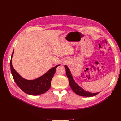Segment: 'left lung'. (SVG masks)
Here are the masks:
<instances>
[{"label":"left lung","instance_id":"left-lung-1","mask_svg":"<svg viewBox=\"0 0 121 121\" xmlns=\"http://www.w3.org/2000/svg\"><path fill=\"white\" fill-rule=\"evenodd\" d=\"M65 71H66V75L68 77L69 79V85L70 86L71 88L73 91L76 93L78 95L81 96H86V97H91L93 96H95L96 95L99 93V92L97 93H91L88 91L84 90L81 87H80L77 84L73 79L71 73L69 71V68L67 65H65Z\"/></svg>","mask_w":121,"mask_h":121}]
</instances>
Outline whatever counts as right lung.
Masks as SVG:
<instances>
[{"mask_svg":"<svg viewBox=\"0 0 121 121\" xmlns=\"http://www.w3.org/2000/svg\"><path fill=\"white\" fill-rule=\"evenodd\" d=\"M14 50L11 56L10 61V70L14 81L20 88L24 92L31 95H37L46 92L51 86V81L55 74L56 68L60 65H58L46 72L45 74L40 77L33 80L25 79L18 74L13 67L12 58Z\"/></svg>","mask_w":121,"mask_h":121,"instance_id":"add662e5","label":"right lung"}]
</instances>
